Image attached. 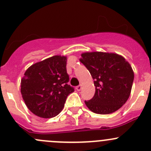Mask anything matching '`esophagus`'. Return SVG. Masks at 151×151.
<instances>
[{
  "instance_id": "34e87169",
  "label": "esophagus",
  "mask_w": 151,
  "mask_h": 151,
  "mask_svg": "<svg viewBox=\"0 0 151 151\" xmlns=\"http://www.w3.org/2000/svg\"><path fill=\"white\" fill-rule=\"evenodd\" d=\"M82 88H83V85H78V86H77V88H76V89H77L78 91H80L82 90Z\"/></svg>"
}]
</instances>
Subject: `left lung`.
<instances>
[{
	"label": "left lung",
	"instance_id": "8db88e82",
	"mask_svg": "<svg viewBox=\"0 0 151 151\" xmlns=\"http://www.w3.org/2000/svg\"><path fill=\"white\" fill-rule=\"evenodd\" d=\"M80 62L88 69L94 80L95 94L85 101L93 112L106 115L119 109L132 91L134 71L121 55L103 52H86L81 54Z\"/></svg>",
	"mask_w": 151,
	"mask_h": 151
}]
</instances>
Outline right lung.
I'll return each instance as SVG.
<instances>
[{"label": "right lung", "instance_id": "1", "mask_svg": "<svg viewBox=\"0 0 151 151\" xmlns=\"http://www.w3.org/2000/svg\"><path fill=\"white\" fill-rule=\"evenodd\" d=\"M67 57L55 55L31 65L20 83L21 94L29 110L43 118L58 115L74 88L68 85Z\"/></svg>", "mask_w": 151, "mask_h": 151}]
</instances>
